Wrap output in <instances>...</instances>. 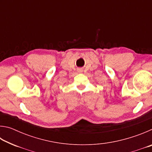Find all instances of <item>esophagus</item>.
I'll return each instance as SVG.
<instances>
[{
    "label": "esophagus",
    "instance_id": "1",
    "mask_svg": "<svg viewBox=\"0 0 152 152\" xmlns=\"http://www.w3.org/2000/svg\"><path fill=\"white\" fill-rule=\"evenodd\" d=\"M82 71V69H80V68H79V69H78V72H81Z\"/></svg>",
    "mask_w": 152,
    "mask_h": 152
}]
</instances>
